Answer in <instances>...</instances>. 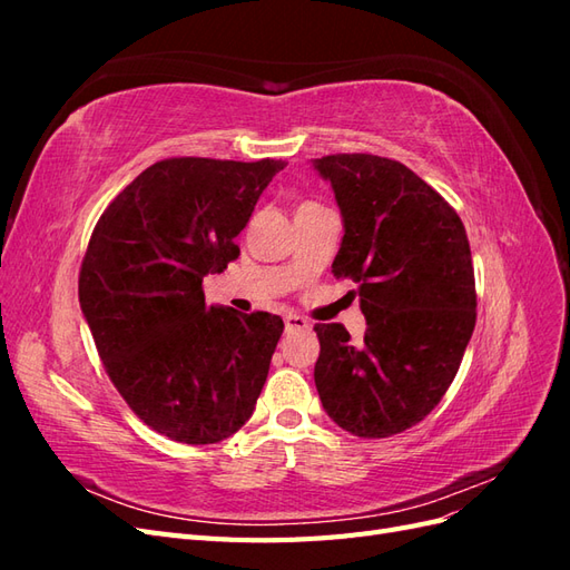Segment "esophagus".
I'll return each mask as SVG.
<instances>
[{"label":"esophagus","instance_id":"34e87169","mask_svg":"<svg viewBox=\"0 0 570 570\" xmlns=\"http://www.w3.org/2000/svg\"><path fill=\"white\" fill-rule=\"evenodd\" d=\"M285 331L287 333H306V331H312V323H308L302 316H287L285 318Z\"/></svg>","mask_w":570,"mask_h":570}]
</instances>
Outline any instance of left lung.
<instances>
[{
  "label": "left lung",
  "mask_w": 570,
  "mask_h": 570,
  "mask_svg": "<svg viewBox=\"0 0 570 570\" xmlns=\"http://www.w3.org/2000/svg\"><path fill=\"white\" fill-rule=\"evenodd\" d=\"M331 183L344 237L335 278L358 285L366 333L316 323L323 409L356 438L423 421L450 390L475 327V275L459 214L400 161L373 154L314 159Z\"/></svg>",
  "instance_id": "1"
}]
</instances>
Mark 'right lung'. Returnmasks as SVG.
I'll list each match as a JSON object with an SVG mask.
<instances>
[{
	"mask_svg": "<svg viewBox=\"0 0 570 570\" xmlns=\"http://www.w3.org/2000/svg\"><path fill=\"white\" fill-rule=\"evenodd\" d=\"M285 161L178 157L151 164L107 206L78 297L101 364L135 416L183 444L230 438L254 413L283 318L206 306L204 275Z\"/></svg>",
	"mask_w": 570,
	"mask_h": 570,
	"instance_id": "right-lung-1",
	"label": "right lung"
}]
</instances>
